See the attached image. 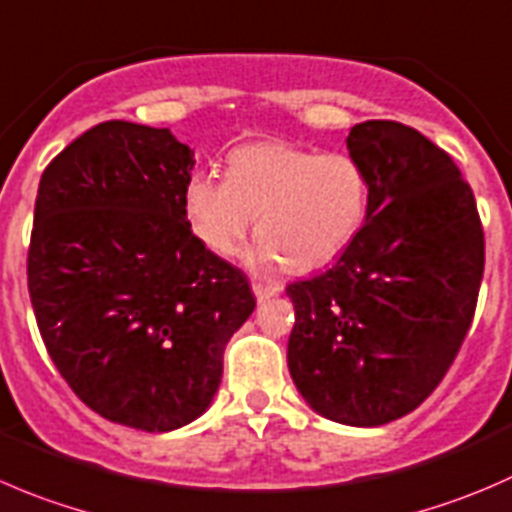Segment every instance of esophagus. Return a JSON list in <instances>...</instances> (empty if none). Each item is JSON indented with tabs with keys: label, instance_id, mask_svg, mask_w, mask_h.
<instances>
[{
	"label": "esophagus",
	"instance_id": "obj_1",
	"mask_svg": "<svg viewBox=\"0 0 512 512\" xmlns=\"http://www.w3.org/2000/svg\"><path fill=\"white\" fill-rule=\"evenodd\" d=\"M254 296H256V301L258 303H263V301H268V298H273V296H278V291H281V288L278 286H268V283H261V281H254Z\"/></svg>",
	"mask_w": 512,
	"mask_h": 512
}]
</instances>
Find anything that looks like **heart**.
I'll list each match as a JSON object with an SVG mask.
<instances>
[{"mask_svg": "<svg viewBox=\"0 0 512 512\" xmlns=\"http://www.w3.org/2000/svg\"><path fill=\"white\" fill-rule=\"evenodd\" d=\"M371 204L366 169L348 154H316L288 141H254L226 156V176L196 171L181 209L209 251L231 256L256 216L251 268L286 263L311 271L333 261L361 234Z\"/></svg>", "mask_w": 512, "mask_h": 512, "instance_id": "obj_1", "label": "heart"}]
</instances>
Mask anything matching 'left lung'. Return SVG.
I'll list each match as a JSON object with an SVG mask.
<instances>
[{"mask_svg": "<svg viewBox=\"0 0 512 512\" xmlns=\"http://www.w3.org/2000/svg\"><path fill=\"white\" fill-rule=\"evenodd\" d=\"M346 146L371 181L368 219L331 268L286 288V358L318 416L376 428L443 381L473 321L485 241L473 191L421 131L363 121Z\"/></svg>", "mask_w": 512, "mask_h": 512, "instance_id": "obj_1", "label": "left lung"}]
</instances>
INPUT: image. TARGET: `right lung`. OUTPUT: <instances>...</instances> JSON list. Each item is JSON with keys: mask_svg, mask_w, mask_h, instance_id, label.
Masks as SVG:
<instances>
[{"mask_svg": "<svg viewBox=\"0 0 512 512\" xmlns=\"http://www.w3.org/2000/svg\"><path fill=\"white\" fill-rule=\"evenodd\" d=\"M194 164L169 129L104 121L44 169L34 204L27 276L44 346L91 411L146 433L206 413L226 343L256 308L244 273L186 224Z\"/></svg>", "mask_w": 512, "mask_h": 512, "instance_id": "right-lung-1", "label": "right lung"}]
</instances>
